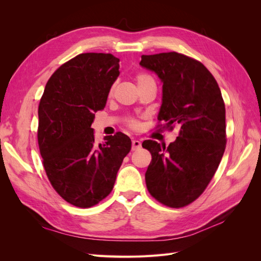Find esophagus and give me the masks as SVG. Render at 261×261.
Listing matches in <instances>:
<instances>
[{"instance_id":"obj_1","label":"esophagus","mask_w":261,"mask_h":261,"mask_svg":"<svg viewBox=\"0 0 261 261\" xmlns=\"http://www.w3.org/2000/svg\"><path fill=\"white\" fill-rule=\"evenodd\" d=\"M141 147V143L139 140H133L132 141V150H138Z\"/></svg>"}]
</instances>
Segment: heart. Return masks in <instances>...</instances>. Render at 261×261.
Instances as JSON below:
<instances>
[{
	"mask_svg": "<svg viewBox=\"0 0 261 261\" xmlns=\"http://www.w3.org/2000/svg\"><path fill=\"white\" fill-rule=\"evenodd\" d=\"M135 80H136V83H137L138 87L146 85L148 83H154L153 78L150 75L146 74V73L137 74L136 77H135ZM114 87H115V85L111 86V88H110V91H109V96H112V94H113ZM126 125H127L129 128H132L134 130H137L140 127V122H139V120H137V118H135V117H129V118H127V120H126Z\"/></svg>",
	"mask_w": 261,
	"mask_h": 261,
	"instance_id": "1",
	"label": "heart"
}]
</instances>
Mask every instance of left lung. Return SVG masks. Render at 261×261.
<instances>
[{
	"label": "left lung",
	"mask_w": 261,
	"mask_h": 261,
	"mask_svg": "<svg viewBox=\"0 0 261 261\" xmlns=\"http://www.w3.org/2000/svg\"><path fill=\"white\" fill-rule=\"evenodd\" d=\"M139 64L154 72L162 86L158 120L178 128L168 147L145 140L152 160L145 174L148 192L164 206L181 208L204 192L222 159L225 106L215 77L202 63L177 52L141 55Z\"/></svg>",
	"instance_id": "left-lung-1"
}]
</instances>
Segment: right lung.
Returning <instances> with one entry per match:
<instances>
[{
  "instance_id": "obj_1",
  "label": "right lung",
  "mask_w": 261,
  "mask_h": 261,
  "mask_svg": "<svg viewBox=\"0 0 261 261\" xmlns=\"http://www.w3.org/2000/svg\"><path fill=\"white\" fill-rule=\"evenodd\" d=\"M120 59L82 53L61 65L45 85L39 103L38 144L52 187L75 207L90 208L112 192L117 171L132 148L118 132L105 144L94 141V112L106 107L120 75Z\"/></svg>"
}]
</instances>
